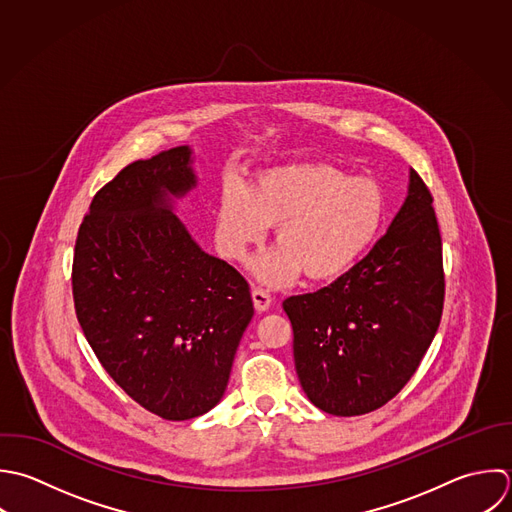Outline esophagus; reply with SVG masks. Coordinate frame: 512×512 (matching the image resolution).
<instances>
[{
    "instance_id": "34e87169",
    "label": "esophagus",
    "mask_w": 512,
    "mask_h": 512,
    "mask_svg": "<svg viewBox=\"0 0 512 512\" xmlns=\"http://www.w3.org/2000/svg\"><path fill=\"white\" fill-rule=\"evenodd\" d=\"M251 295H253L255 309H257L259 313H261V311H267V309L271 307V295H269L267 289H263V287H253Z\"/></svg>"
}]
</instances>
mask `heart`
<instances>
[{"mask_svg":"<svg viewBox=\"0 0 512 512\" xmlns=\"http://www.w3.org/2000/svg\"><path fill=\"white\" fill-rule=\"evenodd\" d=\"M385 221V195L365 177L329 163H287L257 175L253 189L227 183L217 203V245L239 261L277 225L279 247L253 271L267 283H289L301 271L311 281L347 273L375 243Z\"/></svg>","mask_w":512,"mask_h":512,"instance_id":"heart-1","label":"heart"}]
</instances>
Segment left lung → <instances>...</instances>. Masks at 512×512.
<instances>
[{
	"label": "left lung",
	"instance_id": "left-lung-1",
	"mask_svg": "<svg viewBox=\"0 0 512 512\" xmlns=\"http://www.w3.org/2000/svg\"><path fill=\"white\" fill-rule=\"evenodd\" d=\"M443 303V241L433 195L411 169L409 195L373 249L329 287L283 301L309 401L337 417L387 405L419 369Z\"/></svg>",
	"mask_w": 512,
	"mask_h": 512
}]
</instances>
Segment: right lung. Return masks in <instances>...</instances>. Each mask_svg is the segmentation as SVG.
Wrapping results in <instances>:
<instances>
[{
    "label": "right lung",
    "instance_id": "right-lung-1",
    "mask_svg": "<svg viewBox=\"0 0 512 512\" xmlns=\"http://www.w3.org/2000/svg\"><path fill=\"white\" fill-rule=\"evenodd\" d=\"M193 185L189 147L123 167L95 193L71 269L75 315L95 357L165 421L221 401L255 311L245 277L201 251L171 211L169 195Z\"/></svg>",
    "mask_w": 512,
    "mask_h": 512
}]
</instances>
